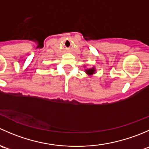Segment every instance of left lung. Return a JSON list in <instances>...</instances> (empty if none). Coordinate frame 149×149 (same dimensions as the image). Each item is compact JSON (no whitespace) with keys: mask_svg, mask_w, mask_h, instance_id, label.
I'll use <instances>...</instances> for the list:
<instances>
[{"mask_svg":"<svg viewBox=\"0 0 149 149\" xmlns=\"http://www.w3.org/2000/svg\"><path fill=\"white\" fill-rule=\"evenodd\" d=\"M86 73H88V74H93V73H94L95 70H94V68H91L88 69V70H86Z\"/></svg>","mask_w":149,"mask_h":149,"instance_id":"8db88e82","label":"left lung"}]
</instances>
